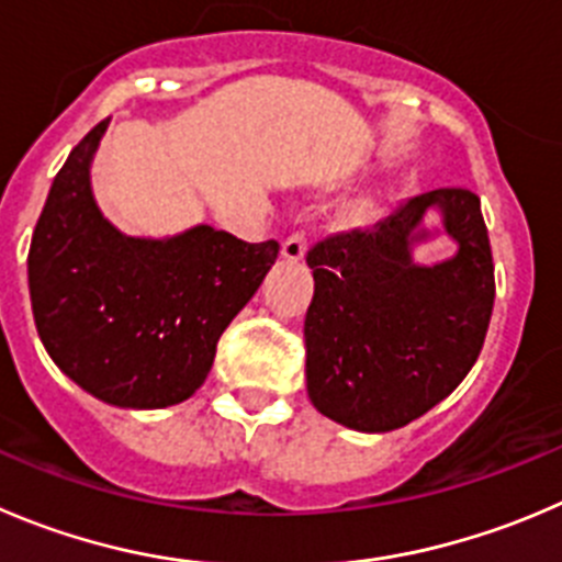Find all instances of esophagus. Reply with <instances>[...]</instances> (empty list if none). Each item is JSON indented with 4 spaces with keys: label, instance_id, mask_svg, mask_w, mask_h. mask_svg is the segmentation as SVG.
<instances>
[{
    "label": "esophagus",
    "instance_id": "esophagus-1",
    "mask_svg": "<svg viewBox=\"0 0 562 562\" xmlns=\"http://www.w3.org/2000/svg\"><path fill=\"white\" fill-rule=\"evenodd\" d=\"M281 256H284L286 261H301L303 256H306V234L303 232L290 234V237L281 243Z\"/></svg>",
    "mask_w": 562,
    "mask_h": 562
}]
</instances>
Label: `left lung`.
Here are the masks:
<instances>
[{"label": "left lung", "mask_w": 562, "mask_h": 562, "mask_svg": "<svg viewBox=\"0 0 562 562\" xmlns=\"http://www.w3.org/2000/svg\"><path fill=\"white\" fill-rule=\"evenodd\" d=\"M427 209L459 243L456 257L416 266ZM306 389L319 414L386 432L450 397L483 350L494 312V261L480 198L463 187L422 192L367 232L336 234L306 256Z\"/></svg>", "instance_id": "obj_1"}]
</instances>
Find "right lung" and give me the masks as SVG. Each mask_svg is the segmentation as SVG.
<instances>
[{"mask_svg":"<svg viewBox=\"0 0 562 562\" xmlns=\"http://www.w3.org/2000/svg\"><path fill=\"white\" fill-rule=\"evenodd\" d=\"M110 117L52 181L32 234V317L77 386L117 408H168L206 381L217 339L276 265L278 243L212 226L126 237L95 206L90 162Z\"/></svg>","mask_w":562,"mask_h":562,"instance_id":"right-lung-1","label":"right lung"}]
</instances>
